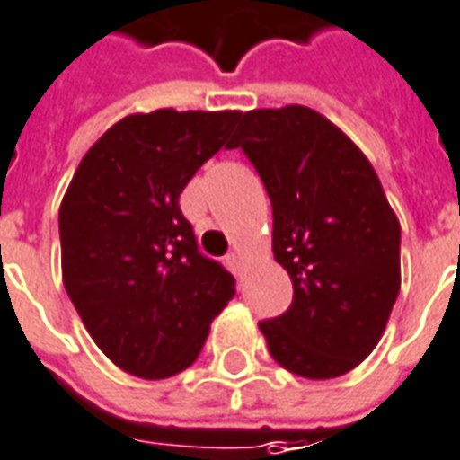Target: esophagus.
<instances>
[{"mask_svg": "<svg viewBox=\"0 0 460 460\" xmlns=\"http://www.w3.org/2000/svg\"><path fill=\"white\" fill-rule=\"evenodd\" d=\"M226 261H227V267L233 269L234 274H237V271H240V264H243V254H240V252H230Z\"/></svg>", "mask_w": 460, "mask_h": 460, "instance_id": "34e87169", "label": "esophagus"}]
</instances>
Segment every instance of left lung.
<instances>
[{
	"instance_id": "left-lung-1",
	"label": "left lung",
	"mask_w": 460,
	"mask_h": 460,
	"mask_svg": "<svg viewBox=\"0 0 460 460\" xmlns=\"http://www.w3.org/2000/svg\"><path fill=\"white\" fill-rule=\"evenodd\" d=\"M257 169L274 213V257L293 281L261 320L269 354L303 378L349 374L381 340L400 293V223L364 152L305 106L244 113L227 150Z\"/></svg>"
}]
</instances>
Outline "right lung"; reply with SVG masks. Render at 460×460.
<instances>
[{
	"label": "right lung",
	"mask_w": 460,
	"mask_h": 460,
	"mask_svg": "<svg viewBox=\"0 0 460 460\" xmlns=\"http://www.w3.org/2000/svg\"><path fill=\"white\" fill-rule=\"evenodd\" d=\"M240 116H128L92 145L62 199L65 291L96 347L137 378L189 368L234 296L233 274L199 252L179 196Z\"/></svg>",
	"instance_id": "1"
}]
</instances>
